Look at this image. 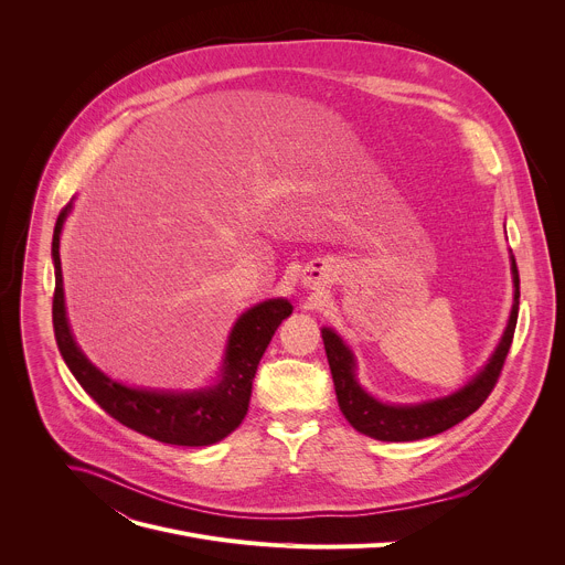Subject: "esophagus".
Instances as JSON below:
<instances>
[{"label": "esophagus", "mask_w": 565, "mask_h": 565, "mask_svg": "<svg viewBox=\"0 0 565 565\" xmlns=\"http://www.w3.org/2000/svg\"><path fill=\"white\" fill-rule=\"evenodd\" d=\"M329 281V266L324 262H315L306 273H303V286H308L310 290L324 288Z\"/></svg>", "instance_id": "34e87169"}]
</instances>
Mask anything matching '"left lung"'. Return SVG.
Here are the masks:
<instances>
[{
    "label": "left lung",
    "instance_id": "obj_1",
    "mask_svg": "<svg viewBox=\"0 0 565 565\" xmlns=\"http://www.w3.org/2000/svg\"><path fill=\"white\" fill-rule=\"evenodd\" d=\"M512 264V281H514V303L510 310L508 327L503 331V338L490 360L482 366L465 386L458 391L425 399L418 405H391V402H382L373 397L360 382H358V362L349 344L329 327L321 329V340H324L329 366L335 382L338 405L344 414V418L351 423L353 429H358L364 436H371L375 440L386 443H409L429 438L436 434H443L451 429L454 425L462 423L467 416H471L482 402L492 393L503 362L510 353L516 317H519V268L514 262V255H510Z\"/></svg>",
    "mask_w": 565,
    "mask_h": 565
}]
</instances>
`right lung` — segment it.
<instances>
[{
  "label": "right lung",
  "mask_w": 565,
  "mask_h": 565,
  "mask_svg": "<svg viewBox=\"0 0 565 565\" xmlns=\"http://www.w3.org/2000/svg\"><path fill=\"white\" fill-rule=\"evenodd\" d=\"M71 207L73 201L60 212L51 244L55 268L53 331L68 371L111 418L142 436L183 447H205L223 440L246 418L259 360L281 321L290 317L292 303L284 297L266 299L234 321L218 380L212 386L199 391L127 386L103 373L83 353L68 327L60 264V234Z\"/></svg>",
  "instance_id": "obj_1"
}]
</instances>
